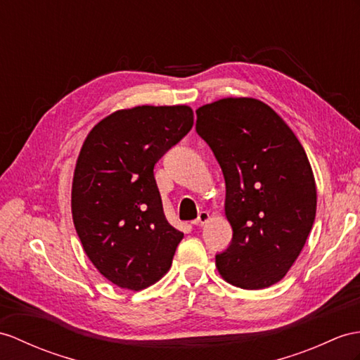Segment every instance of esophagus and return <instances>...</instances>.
<instances>
[{
    "instance_id": "1",
    "label": "esophagus",
    "mask_w": 360,
    "mask_h": 360,
    "mask_svg": "<svg viewBox=\"0 0 360 360\" xmlns=\"http://www.w3.org/2000/svg\"><path fill=\"white\" fill-rule=\"evenodd\" d=\"M207 220H209V212H206V210H201V212L197 217V220L192 221V224H194V226H203Z\"/></svg>"
}]
</instances>
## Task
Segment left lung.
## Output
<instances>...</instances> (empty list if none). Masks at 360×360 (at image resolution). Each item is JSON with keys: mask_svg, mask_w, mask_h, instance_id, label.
<instances>
[{"mask_svg": "<svg viewBox=\"0 0 360 360\" xmlns=\"http://www.w3.org/2000/svg\"><path fill=\"white\" fill-rule=\"evenodd\" d=\"M195 129L226 181L232 241L215 262L232 285L276 284L304 248L316 217V183L300 140L269 105L226 98L197 111Z\"/></svg>", "mask_w": 360, "mask_h": 360, "instance_id": "left-lung-1", "label": "left lung"}]
</instances>
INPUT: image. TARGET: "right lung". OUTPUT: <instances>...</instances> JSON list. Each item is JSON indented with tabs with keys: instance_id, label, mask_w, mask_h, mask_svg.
<instances>
[{
	"instance_id": "add662e5",
	"label": "right lung",
	"mask_w": 360,
	"mask_h": 360,
	"mask_svg": "<svg viewBox=\"0 0 360 360\" xmlns=\"http://www.w3.org/2000/svg\"><path fill=\"white\" fill-rule=\"evenodd\" d=\"M192 125L186 105H142L110 114L86 136L73 175V223L112 284L137 292L169 270L183 233L163 214L154 166Z\"/></svg>"
}]
</instances>
